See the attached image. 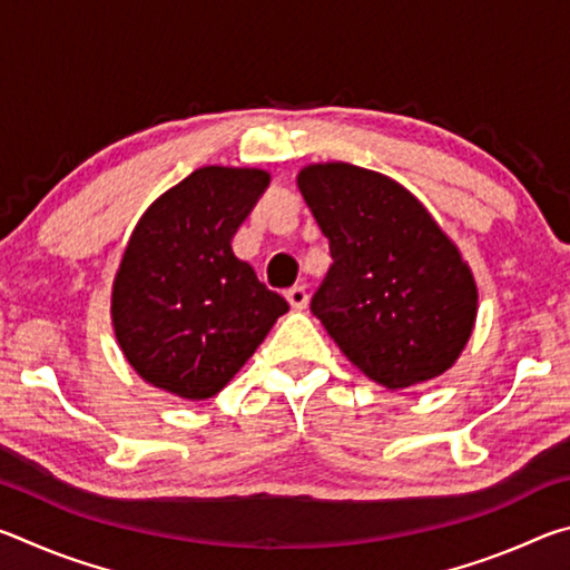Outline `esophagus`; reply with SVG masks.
I'll return each instance as SVG.
<instances>
[{"instance_id": "34e87169", "label": "esophagus", "mask_w": 570, "mask_h": 570, "mask_svg": "<svg viewBox=\"0 0 570 570\" xmlns=\"http://www.w3.org/2000/svg\"><path fill=\"white\" fill-rule=\"evenodd\" d=\"M286 298H288V304H292L294 308H306V304H308V292H306V286H294V288H288V292H286Z\"/></svg>"}]
</instances>
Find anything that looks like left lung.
<instances>
[{"mask_svg":"<svg viewBox=\"0 0 570 570\" xmlns=\"http://www.w3.org/2000/svg\"><path fill=\"white\" fill-rule=\"evenodd\" d=\"M296 183L334 256L312 312L346 360L392 392L445 374L478 320V284L455 240L384 173L312 163Z\"/></svg>","mask_w":570,"mask_h":570,"instance_id":"8db88e82","label":"left lung"}]
</instances>
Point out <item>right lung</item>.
<instances>
[{
    "label": "right lung",
    "instance_id": "1",
    "mask_svg": "<svg viewBox=\"0 0 570 570\" xmlns=\"http://www.w3.org/2000/svg\"><path fill=\"white\" fill-rule=\"evenodd\" d=\"M268 180L262 168L204 166L135 224L110 320L122 356L153 387L188 402L214 397L288 312L230 248Z\"/></svg>",
    "mask_w": 570,
    "mask_h": 570
}]
</instances>
